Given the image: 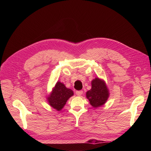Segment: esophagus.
<instances>
[{
	"label": "esophagus",
	"mask_w": 151,
	"mask_h": 151,
	"mask_svg": "<svg viewBox=\"0 0 151 151\" xmlns=\"http://www.w3.org/2000/svg\"><path fill=\"white\" fill-rule=\"evenodd\" d=\"M83 91H77L76 92V94L77 96H81L82 94H83Z\"/></svg>",
	"instance_id": "34e87169"
}]
</instances>
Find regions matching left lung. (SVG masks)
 <instances>
[{"label": "left lung", "instance_id": "8db88e82", "mask_svg": "<svg viewBox=\"0 0 151 151\" xmlns=\"http://www.w3.org/2000/svg\"><path fill=\"white\" fill-rule=\"evenodd\" d=\"M86 98L94 108L104 105L109 96V92L105 81L96 77L91 81V89L86 92Z\"/></svg>", "mask_w": 151, "mask_h": 151}]
</instances>
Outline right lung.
<instances>
[{"instance_id":"obj_1","label":"right lung","mask_w":151,"mask_h":151,"mask_svg":"<svg viewBox=\"0 0 151 151\" xmlns=\"http://www.w3.org/2000/svg\"><path fill=\"white\" fill-rule=\"evenodd\" d=\"M73 95L74 92L72 89L66 88L64 84L58 81L47 97V99L50 106L57 111H60L64 107L67 100Z\"/></svg>"}]
</instances>
